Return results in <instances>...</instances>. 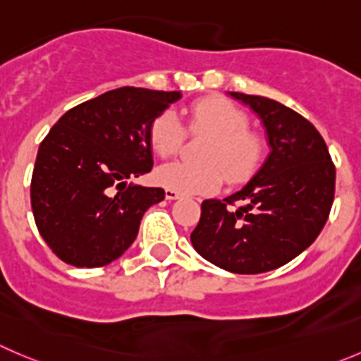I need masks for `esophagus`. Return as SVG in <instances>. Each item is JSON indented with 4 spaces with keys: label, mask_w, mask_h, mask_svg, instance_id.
I'll return each mask as SVG.
<instances>
[{
    "label": "esophagus",
    "mask_w": 361,
    "mask_h": 361,
    "mask_svg": "<svg viewBox=\"0 0 361 361\" xmlns=\"http://www.w3.org/2000/svg\"><path fill=\"white\" fill-rule=\"evenodd\" d=\"M164 197H166V200H177V198L180 197V193H177V191L173 190H166L164 191Z\"/></svg>",
    "instance_id": "esophagus-1"
}]
</instances>
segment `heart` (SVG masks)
Wrapping results in <instances>:
<instances>
[{
    "instance_id": "b5f03b06",
    "label": "heart",
    "mask_w": 361,
    "mask_h": 361,
    "mask_svg": "<svg viewBox=\"0 0 361 361\" xmlns=\"http://www.w3.org/2000/svg\"><path fill=\"white\" fill-rule=\"evenodd\" d=\"M188 129L205 133L209 138L202 143L200 163L173 161L156 171V180L166 190L184 195H207L218 190L223 178L241 183L252 175L262 156V142L248 131V118L239 108L223 97H205L184 109ZM149 142L154 152L170 157L184 143V127L173 111L159 113L149 129Z\"/></svg>"
}]
</instances>
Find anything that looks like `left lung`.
Masks as SVG:
<instances>
[{"instance_id":"8db88e82","label":"left lung","mask_w":361,"mask_h":361,"mask_svg":"<svg viewBox=\"0 0 361 361\" xmlns=\"http://www.w3.org/2000/svg\"><path fill=\"white\" fill-rule=\"evenodd\" d=\"M228 95L259 115L271 152L245 188L202 202L191 245L221 269L259 274L290 262L321 234L335 197V164L300 113L260 95Z\"/></svg>"}]
</instances>
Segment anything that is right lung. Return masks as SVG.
<instances>
[{
  "label": "right lung",
  "instance_id": "right-lung-1",
  "mask_svg": "<svg viewBox=\"0 0 361 361\" xmlns=\"http://www.w3.org/2000/svg\"><path fill=\"white\" fill-rule=\"evenodd\" d=\"M180 92L122 87L68 109L47 133L32 175L37 228L75 267L118 259L163 188L127 184L152 170L149 129Z\"/></svg>",
  "mask_w": 361,
  "mask_h": 361
}]
</instances>
